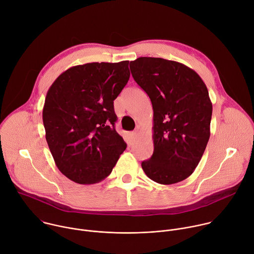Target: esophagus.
<instances>
[{"mask_svg": "<svg viewBox=\"0 0 254 254\" xmlns=\"http://www.w3.org/2000/svg\"><path fill=\"white\" fill-rule=\"evenodd\" d=\"M137 135H138V131H137V130H134V131L130 132V137H131L132 140H135L136 137H137Z\"/></svg>", "mask_w": 254, "mask_h": 254, "instance_id": "1", "label": "esophagus"}]
</instances>
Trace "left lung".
Returning <instances> with one entry per match:
<instances>
[{
  "label": "left lung",
  "instance_id": "1",
  "mask_svg": "<svg viewBox=\"0 0 254 254\" xmlns=\"http://www.w3.org/2000/svg\"><path fill=\"white\" fill-rule=\"evenodd\" d=\"M153 105L154 153L141 168L155 182L171 185L192 175L210 137L212 102L197 72L177 61L139 57L129 64Z\"/></svg>",
  "mask_w": 254,
  "mask_h": 254
}]
</instances>
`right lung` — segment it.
Masks as SVG:
<instances>
[{"mask_svg": "<svg viewBox=\"0 0 254 254\" xmlns=\"http://www.w3.org/2000/svg\"><path fill=\"white\" fill-rule=\"evenodd\" d=\"M128 63L72 66L47 91L45 137L57 168L75 183L101 182L127 148L115 128L114 100L128 81Z\"/></svg>", "mask_w": 254, "mask_h": 254, "instance_id": "1", "label": "right lung"}]
</instances>
